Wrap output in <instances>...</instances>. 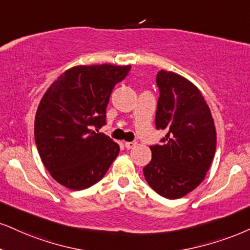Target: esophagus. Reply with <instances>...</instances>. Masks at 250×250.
<instances>
[{"mask_svg": "<svg viewBox=\"0 0 250 250\" xmlns=\"http://www.w3.org/2000/svg\"><path fill=\"white\" fill-rule=\"evenodd\" d=\"M137 146V141H131V143H125V147L127 149L133 148V147Z\"/></svg>", "mask_w": 250, "mask_h": 250, "instance_id": "1", "label": "esophagus"}]
</instances>
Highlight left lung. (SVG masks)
<instances>
[{
	"instance_id": "left-lung-1",
	"label": "left lung",
	"mask_w": 250,
	"mask_h": 250,
	"mask_svg": "<svg viewBox=\"0 0 250 250\" xmlns=\"http://www.w3.org/2000/svg\"><path fill=\"white\" fill-rule=\"evenodd\" d=\"M156 128L167 131L162 146H150L144 168L149 187L168 199L182 198L202 183L217 146L214 120L198 88L174 72L160 70Z\"/></svg>"
}]
</instances>
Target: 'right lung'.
Instances as JSON below:
<instances>
[{
	"mask_svg": "<svg viewBox=\"0 0 250 250\" xmlns=\"http://www.w3.org/2000/svg\"><path fill=\"white\" fill-rule=\"evenodd\" d=\"M130 68L111 63L75 66L46 90L37 109L35 139L45 168L61 186L70 190L94 186L119 154L118 144L96 131L106 123L112 89Z\"/></svg>",
	"mask_w": 250,
	"mask_h": 250,
	"instance_id": "add662e5",
	"label": "right lung"
}]
</instances>
